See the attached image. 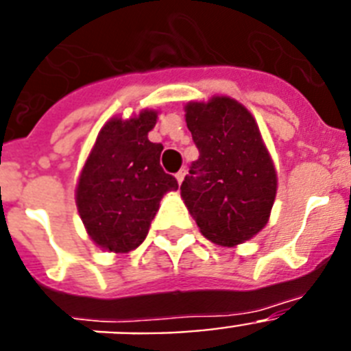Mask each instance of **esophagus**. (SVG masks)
<instances>
[{
  "label": "esophagus",
  "instance_id": "34e87169",
  "mask_svg": "<svg viewBox=\"0 0 351 351\" xmlns=\"http://www.w3.org/2000/svg\"><path fill=\"white\" fill-rule=\"evenodd\" d=\"M184 176H186V170H184V169L179 170V172L176 173V179H178L179 184H181V182H182V179H184Z\"/></svg>",
  "mask_w": 351,
  "mask_h": 351
}]
</instances>
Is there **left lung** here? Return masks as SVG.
<instances>
[{
    "label": "left lung",
    "instance_id": "1",
    "mask_svg": "<svg viewBox=\"0 0 351 351\" xmlns=\"http://www.w3.org/2000/svg\"><path fill=\"white\" fill-rule=\"evenodd\" d=\"M186 125L198 149L181 184L186 206L209 241L244 243L265 226L278 188L258 126L226 96L186 105Z\"/></svg>",
    "mask_w": 351,
    "mask_h": 351
}]
</instances>
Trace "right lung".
<instances>
[{
	"label": "right lung",
	"instance_id": "obj_1",
	"mask_svg": "<svg viewBox=\"0 0 351 351\" xmlns=\"http://www.w3.org/2000/svg\"><path fill=\"white\" fill-rule=\"evenodd\" d=\"M154 125L153 110L108 121L80 173V218L89 237L108 251L128 253L141 246L161 197L179 188L178 179L160 165L163 145L147 138Z\"/></svg>",
	"mask_w": 351,
	"mask_h": 351
}]
</instances>
